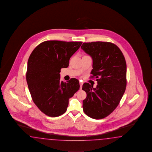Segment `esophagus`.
Wrapping results in <instances>:
<instances>
[{
  "label": "esophagus",
  "instance_id": "1",
  "mask_svg": "<svg viewBox=\"0 0 152 152\" xmlns=\"http://www.w3.org/2000/svg\"><path fill=\"white\" fill-rule=\"evenodd\" d=\"M80 89H82V85H83V83L82 82H80Z\"/></svg>",
  "mask_w": 152,
  "mask_h": 152
}]
</instances>
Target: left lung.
<instances>
[{
  "label": "left lung",
  "instance_id": "8db88e82",
  "mask_svg": "<svg viewBox=\"0 0 152 152\" xmlns=\"http://www.w3.org/2000/svg\"><path fill=\"white\" fill-rule=\"evenodd\" d=\"M81 48L93 59L92 76L98 85L93 88L84 83L82 89L87 98L83 101V111L89 117L102 119L118 106L126 86V64L119 47L108 42H84Z\"/></svg>",
  "mask_w": 152,
  "mask_h": 152
}]
</instances>
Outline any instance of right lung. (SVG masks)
<instances>
[{"mask_svg":"<svg viewBox=\"0 0 152 152\" xmlns=\"http://www.w3.org/2000/svg\"><path fill=\"white\" fill-rule=\"evenodd\" d=\"M82 42L46 41L31 52L28 61L26 80L31 96L37 107L48 116L64 114L69 99L80 89L77 79L61 81V68H68L71 56Z\"/></svg>","mask_w":152,"mask_h":152,"instance_id":"add662e5","label":"right lung"}]
</instances>
